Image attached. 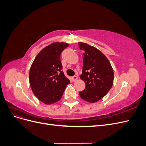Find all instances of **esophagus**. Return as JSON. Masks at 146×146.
I'll return each mask as SVG.
<instances>
[{
  "label": "esophagus",
  "mask_w": 146,
  "mask_h": 146,
  "mask_svg": "<svg viewBox=\"0 0 146 146\" xmlns=\"http://www.w3.org/2000/svg\"><path fill=\"white\" fill-rule=\"evenodd\" d=\"M77 78H78L77 76H73V77H72V80H73L74 82H76V81L77 80Z\"/></svg>",
  "instance_id": "obj_1"
}]
</instances>
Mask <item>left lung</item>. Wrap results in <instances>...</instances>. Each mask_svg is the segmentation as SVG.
Instances as JSON below:
<instances>
[{
    "instance_id": "obj_1",
    "label": "left lung",
    "mask_w": 146,
    "mask_h": 146,
    "mask_svg": "<svg viewBox=\"0 0 146 146\" xmlns=\"http://www.w3.org/2000/svg\"><path fill=\"white\" fill-rule=\"evenodd\" d=\"M83 51L82 74L85 89L79 92L84 100L94 103L102 99L111 89L114 80L112 66L106 56L98 48L86 43L78 42Z\"/></svg>"
}]
</instances>
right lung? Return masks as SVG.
I'll return each instance as SVG.
<instances>
[{
  "label": "right lung",
  "mask_w": 146,
  "mask_h": 146,
  "mask_svg": "<svg viewBox=\"0 0 146 146\" xmlns=\"http://www.w3.org/2000/svg\"><path fill=\"white\" fill-rule=\"evenodd\" d=\"M69 46L65 42H54L42 49L35 58L29 72L30 85L35 96L44 104L59 101L69 79L62 70V51Z\"/></svg>",
  "instance_id": "1"
}]
</instances>
